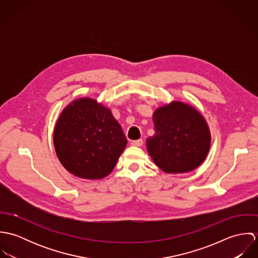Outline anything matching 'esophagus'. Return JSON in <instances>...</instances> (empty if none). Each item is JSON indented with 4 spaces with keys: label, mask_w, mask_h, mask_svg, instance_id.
I'll use <instances>...</instances> for the list:
<instances>
[{
    "label": "esophagus",
    "mask_w": 258,
    "mask_h": 258,
    "mask_svg": "<svg viewBox=\"0 0 258 258\" xmlns=\"http://www.w3.org/2000/svg\"><path fill=\"white\" fill-rule=\"evenodd\" d=\"M142 144H143L142 139H137V140H132L131 141V145H133V146H142Z\"/></svg>",
    "instance_id": "34e87169"
}]
</instances>
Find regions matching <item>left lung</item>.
<instances>
[{
  "label": "left lung",
  "instance_id": "left-lung-1",
  "mask_svg": "<svg viewBox=\"0 0 258 258\" xmlns=\"http://www.w3.org/2000/svg\"><path fill=\"white\" fill-rule=\"evenodd\" d=\"M155 135L147 139L148 152L166 173H185L199 167L211 145L209 127L192 107L172 102L153 115Z\"/></svg>",
  "mask_w": 258,
  "mask_h": 258
}]
</instances>
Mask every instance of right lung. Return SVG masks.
I'll list each match as a JSON object with an SVG mask.
<instances>
[{
  "label": "right lung",
  "mask_w": 258,
  "mask_h": 258,
  "mask_svg": "<svg viewBox=\"0 0 258 258\" xmlns=\"http://www.w3.org/2000/svg\"><path fill=\"white\" fill-rule=\"evenodd\" d=\"M53 143L69 172L79 178L102 179L114 169L127 139L109 109L81 98L61 112Z\"/></svg>",
  "instance_id": "add662e5"
}]
</instances>
